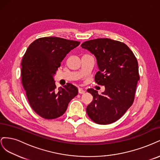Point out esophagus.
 Segmentation results:
<instances>
[{
  "mask_svg": "<svg viewBox=\"0 0 160 160\" xmlns=\"http://www.w3.org/2000/svg\"><path fill=\"white\" fill-rule=\"evenodd\" d=\"M85 91L84 89H81V88H79V93H80V94H83V93H85Z\"/></svg>",
  "mask_w": 160,
  "mask_h": 160,
  "instance_id": "obj_1",
  "label": "esophagus"
}]
</instances>
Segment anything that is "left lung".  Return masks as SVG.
Instances as JSON below:
<instances>
[{"instance_id":"left-lung-1","label":"left lung","mask_w":160,"mask_h":160,"mask_svg":"<svg viewBox=\"0 0 160 160\" xmlns=\"http://www.w3.org/2000/svg\"><path fill=\"white\" fill-rule=\"evenodd\" d=\"M81 47L95 56L99 71L95 81L105 88L101 95L88 89L93 99L87 107V113L98 124L112 123L133 103L139 79L136 57L125 43L108 38L85 41Z\"/></svg>"}]
</instances>
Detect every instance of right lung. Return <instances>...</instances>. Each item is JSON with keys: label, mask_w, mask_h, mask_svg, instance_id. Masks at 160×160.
Masks as SVG:
<instances>
[{"label": "right lung", "mask_w": 160, "mask_h": 160, "mask_svg": "<svg viewBox=\"0 0 160 160\" xmlns=\"http://www.w3.org/2000/svg\"><path fill=\"white\" fill-rule=\"evenodd\" d=\"M79 44L59 37H41L33 41L24 55L21 82L31 107L41 118H59L78 94L77 88L69 83L57 89L53 76L67 53Z\"/></svg>", "instance_id": "add662e5"}]
</instances>
